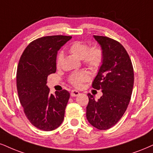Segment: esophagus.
Listing matches in <instances>:
<instances>
[{
  "instance_id": "obj_1",
  "label": "esophagus",
  "mask_w": 153,
  "mask_h": 153,
  "mask_svg": "<svg viewBox=\"0 0 153 153\" xmlns=\"http://www.w3.org/2000/svg\"><path fill=\"white\" fill-rule=\"evenodd\" d=\"M70 94H71V97H76V96L79 95V92L78 91H76V90L73 89L71 91Z\"/></svg>"
}]
</instances>
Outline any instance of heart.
<instances>
[{"instance_id":"obj_1","label":"heart","mask_w":153,"mask_h":153,"mask_svg":"<svg viewBox=\"0 0 153 153\" xmlns=\"http://www.w3.org/2000/svg\"><path fill=\"white\" fill-rule=\"evenodd\" d=\"M69 52L76 57L82 59L87 67L92 71H97L101 67L104 60V53L100 47L97 45L88 48V45L84 41H74L69 47ZM62 61V54H59L56 59V67L59 68ZM90 79L88 73L85 70H82L74 73L69 76L68 81L75 87H80L82 83Z\"/></svg>"}]
</instances>
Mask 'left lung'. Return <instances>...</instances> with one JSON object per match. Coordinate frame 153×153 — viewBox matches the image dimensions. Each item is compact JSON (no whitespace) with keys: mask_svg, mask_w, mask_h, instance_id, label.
<instances>
[{"mask_svg":"<svg viewBox=\"0 0 153 153\" xmlns=\"http://www.w3.org/2000/svg\"><path fill=\"white\" fill-rule=\"evenodd\" d=\"M104 53V60L94 79L92 87L101 89L103 95L96 101L88 94L86 118L99 130L116 125L123 116L131 101L134 71L127 51L119 42L110 37L94 35Z\"/></svg>","mask_w":153,"mask_h":153,"instance_id":"1","label":"left lung"}]
</instances>
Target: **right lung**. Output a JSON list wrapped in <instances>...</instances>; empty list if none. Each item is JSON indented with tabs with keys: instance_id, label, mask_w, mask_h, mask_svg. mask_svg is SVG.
<instances>
[{
	"instance_id": "1",
	"label": "right lung",
	"mask_w": 153,
	"mask_h": 153,
	"mask_svg": "<svg viewBox=\"0 0 153 153\" xmlns=\"http://www.w3.org/2000/svg\"><path fill=\"white\" fill-rule=\"evenodd\" d=\"M71 36L52 35L35 39L20 56L17 69L18 97L25 114L37 128L45 131L61 125L69 94L67 90L50 93L48 76L56 72L57 51Z\"/></svg>"
}]
</instances>
